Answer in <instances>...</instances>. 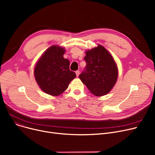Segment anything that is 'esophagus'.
Segmentation results:
<instances>
[{
	"mask_svg": "<svg viewBox=\"0 0 155 155\" xmlns=\"http://www.w3.org/2000/svg\"><path fill=\"white\" fill-rule=\"evenodd\" d=\"M75 73H76V75H77V77H78L79 76V75H80V71H79V70L76 71H75Z\"/></svg>",
	"mask_w": 155,
	"mask_h": 155,
	"instance_id": "esophagus-1",
	"label": "esophagus"
}]
</instances>
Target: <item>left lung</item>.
I'll return each mask as SVG.
<instances>
[{"label":"left lung","instance_id":"obj_1","mask_svg":"<svg viewBox=\"0 0 155 155\" xmlns=\"http://www.w3.org/2000/svg\"><path fill=\"white\" fill-rule=\"evenodd\" d=\"M86 67L79 78L96 96L108 94L116 83L118 70L110 53L102 45L85 53Z\"/></svg>","mask_w":155,"mask_h":155}]
</instances>
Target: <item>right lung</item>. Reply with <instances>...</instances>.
I'll use <instances>...</instances> for the list:
<instances>
[{"label":"right lung","instance_id":"1","mask_svg":"<svg viewBox=\"0 0 155 155\" xmlns=\"http://www.w3.org/2000/svg\"><path fill=\"white\" fill-rule=\"evenodd\" d=\"M64 49L58 46L48 48L37 62L34 71L38 85L45 93L53 96L62 94L76 77L70 70V61L63 58Z\"/></svg>","mask_w":155,"mask_h":155}]
</instances>
